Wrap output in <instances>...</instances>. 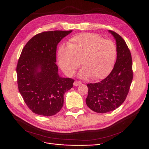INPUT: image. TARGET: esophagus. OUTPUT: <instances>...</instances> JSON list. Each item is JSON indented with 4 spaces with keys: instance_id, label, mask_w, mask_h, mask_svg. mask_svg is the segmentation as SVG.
Masks as SVG:
<instances>
[{
    "instance_id": "esophagus-1",
    "label": "esophagus",
    "mask_w": 149,
    "mask_h": 149,
    "mask_svg": "<svg viewBox=\"0 0 149 149\" xmlns=\"http://www.w3.org/2000/svg\"><path fill=\"white\" fill-rule=\"evenodd\" d=\"M82 84V82L79 81H75L74 83V86H79L81 85Z\"/></svg>"
}]
</instances>
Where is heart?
Instances as JSON below:
<instances>
[{
  "mask_svg": "<svg viewBox=\"0 0 149 149\" xmlns=\"http://www.w3.org/2000/svg\"><path fill=\"white\" fill-rule=\"evenodd\" d=\"M114 43L104 40L93 33H83L71 38L67 46H61L58 51V64L66 75H72L80 65L83 68L79 76L83 79H103L111 72L116 58Z\"/></svg>",
  "mask_w": 149,
  "mask_h": 149,
  "instance_id": "b5f03b06",
  "label": "heart"
}]
</instances>
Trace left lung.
Returning a JSON list of instances; mask_svg holds the SVG:
<instances>
[{"instance_id": "1", "label": "left lung", "mask_w": 149, "mask_h": 149, "mask_svg": "<svg viewBox=\"0 0 149 149\" xmlns=\"http://www.w3.org/2000/svg\"><path fill=\"white\" fill-rule=\"evenodd\" d=\"M116 45V61L106 79L96 83L88 84L87 106L97 113L115 110L125 101L133 79L131 54L124 39L114 31L109 30Z\"/></svg>"}]
</instances>
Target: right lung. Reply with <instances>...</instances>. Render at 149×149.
I'll return each mask as SVG.
<instances>
[{"instance_id":"right-lung-1","label":"right lung","mask_w":149,"mask_h":149,"mask_svg":"<svg viewBox=\"0 0 149 149\" xmlns=\"http://www.w3.org/2000/svg\"><path fill=\"white\" fill-rule=\"evenodd\" d=\"M70 31H51L38 34L23 48L17 66L19 91L30 110L49 116L63 106L65 93L74 80L61 77L56 65V51Z\"/></svg>"}]
</instances>
